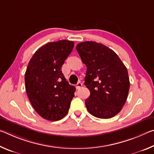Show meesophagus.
I'll return each mask as SVG.
<instances>
[{
	"label": "esophagus",
	"mask_w": 154,
	"mask_h": 154,
	"mask_svg": "<svg viewBox=\"0 0 154 154\" xmlns=\"http://www.w3.org/2000/svg\"><path fill=\"white\" fill-rule=\"evenodd\" d=\"M81 87H82V83L81 82H78L76 84V88L77 89H79Z\"/></svg>",
	"instance_id": "1"
}]
</instances>
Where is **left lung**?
I'll return each instance as SVG.
<instances>
[{
	"label": "left lung",
	"instance_id": "8db88e82",
	"mask_svg": "<svg viewBox=\"0 0 154 154\" xmlns=\"http://www.w3.org/2000/svg\"><path fill=\"white\" fill-rule=\"evenodd\" d=\"M76 49L87 67L84 84L90 92L85 102L88 112L98 118H113L128 94L126 67L116 52L102 43L85 41L77 44Z\"/></svg>",
	"mask_w": 154,
	"mask_h": 154
}]
</instances>
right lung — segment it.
<instances>
[{
	"mask_svg": "<svg viewBox=\"0 0 154 154\" xmlns=\"http://www.w3.org/2000/svg\"><path fill=\"white\" fill-rule=\"evenodd\" d=\"M74 42L60 40L45 44L34 54L25 72V85L31 105L43 118L58 121L67 114L75 87L70 85L62 66Z\"/></svg>",
	"mask_w": 154,
	"mask_h": 154,
	"instance_id": "add662e5",
	"label": "right lung"
}]
</instances>
